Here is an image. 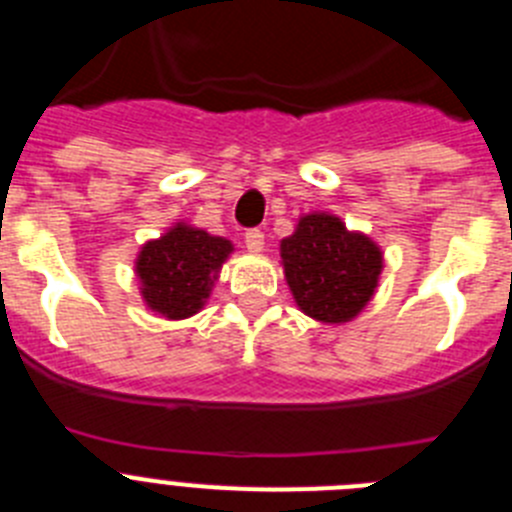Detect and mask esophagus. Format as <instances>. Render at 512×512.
Returning <instances> with one entry per match:
<instances>
[{"label":"esophagus","mask_w":512,"mask_h":512,"mask_svg":"<svg viewBox=\"0 0 512 512\" xmlns=\"http://www.w3.org/2000/svg\"><path fill=\"white\" fill-rule=\"evenodd\" d=\"M246 248L251 253H261L264 251V233L259 228L246 230Z\"/></svg>","instance_id":"34e87169"}]
</instances>
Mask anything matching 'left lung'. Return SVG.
<instances>
[{"mask_svg": "<svg viewBox=\"0 0 512 512\" xmlns=\"http://www.w3.org/2000/svg\"><path fill=\"white\" fill-rule=\"evenodd\" d=\"M282 264L297 305L323 323H346L372 300L382 251L336 215H305L282 241Z\"/></svg>", "mask_w": 512, "mask_h": 512, "instance_id": "8db88e82", "label": "left lung"}]
</instances>
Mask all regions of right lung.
<instances>
[{"instance_id":"right-lung-1","label":"right lung","mask_w":512,"mask_h":512,"mask_svg":"<svg viewBox=\"0 0 512 512\" xmlns=\"http://www.w3.org/2000/svg\"><path fill=\"white\" fill-rule=\"evenodd\" d=\"M230 251V241L184 223L158 241H148L135 261L146 305L169 320L194 315L210 297L212 282Z\"/></svg>"}]
</instances>
